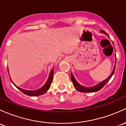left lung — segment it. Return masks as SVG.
Returning <instances> with one entry per match:
<instances>
[{
  "mask_svg": "<svg viewBox=\"0 0 126 126\" xmlns=\"http://www.w3.org/2000/svg\"><path fill=\"white\" fill-rule=\"evenodd\" d=\"M101 32L104 33V34H105L106 35H108V34H107V33L104 31V30H101ZM115 66H116V62H115V66H114V68H113V71H112V73H111L110 75V76L109 77L108 79H107L106 80H105L103 81H101V83H98V84H96V86H94V87H85L83 86L80 85V84H79V83H78V82L76 81V80H75V78H74L73 74H72V72H71V80H72V83H73L74 86L75 87V88L78 91H79V92H96V91H98L99 90H100V89H101L103 88V87H104V86H105V84H106L107 83H108L110 79H111V77H112V75H113V74H114L115 70Z\"/></svg>",
  "mask_w": 126,
  "mask_h": 126,
  "instance_id": "obj_1",
  "label": "left lung"
}]
</instances>
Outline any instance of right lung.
Masks as SVG:
<instances>
[{"mask_svg": "<svg viewBox=\"0 0 126 126\" xmlns=\"http://www.w3.org/2000/svg\"><path fill=\"white\" fill-rule=\"evenodd\" d=\"M53 74H54V69H52V70L51 71V72H50L48 79H47V81H46L45 84L43 87H41L40 89H39L38 90H36V91H28V90H25V89H23L20 88V87L17 86L16 85L13 81H12L11 79H10V80L12 81V83H13V84H14V85L18 89H19L21 92H22L23 94H25V95H28V96H39V95L44 94L45 93H46V92H47V90L49 89L50 86H51V83H52V81Z\"/></svg>", "mask_w": 126, "mask_h": 126, "instance_id": "add662e5", "label": "right lung"}]
</instances>
